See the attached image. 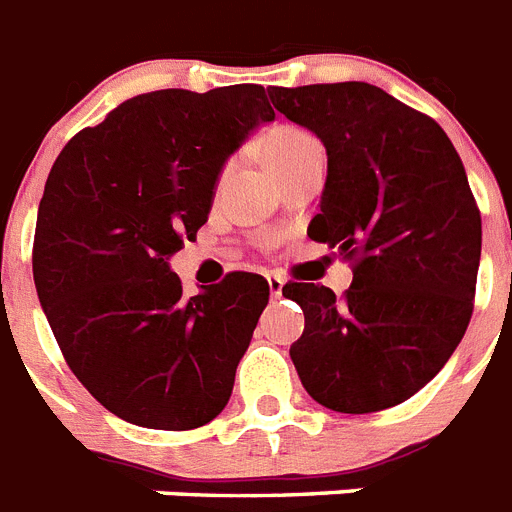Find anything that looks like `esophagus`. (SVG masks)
Returning <instances> with one entry per match:
<instances>
[{
    "instance_id": "obj_1",
    "label": "esophagus",
    "mask_w": 512,
    "mask_h": 512,
    "mask_svg": "<svg viewBox=\"0 0 512 512\" xmlns=\"http://www.w3.org/2000/svg\"><path fill=\"white\" fill-rule=\"evenodd\" d=\"M266 282H269V293H272V298H280L282 287H285V280H282L280 274H269Z\"/></svg>"
}]
</instances>
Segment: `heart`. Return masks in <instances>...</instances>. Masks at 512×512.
<instances>
[{"instance_id":"b5f03b06","label":"heart","mask_w":512,"mask_h":512,"mask_svg":"<svg viewBox=\"0 0 512 512\" xmlns=\"http://www.w3.org/2000/svg\"><path fill=\"white\" fill-rule=\"evenodd\" d=\"M322 149V143L316 138L314 133H308L303 128H295V125H280V128H274L272 133L264 138V156L266 164H269V170L274 175L280 177L282 172H287L290 167H295L298 162H303L306 156L319 154ZM235 167H238V159L230 156L222 162L217 172V180H214V190L222 193L227 188V183L235 175Z\"/></svg>"}]
</instances>
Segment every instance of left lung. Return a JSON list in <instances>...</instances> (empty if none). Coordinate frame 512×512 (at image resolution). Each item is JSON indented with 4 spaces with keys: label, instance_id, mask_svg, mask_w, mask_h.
<instances>
[{
    "label": "left lung",
    "instance_id": "left-lung-1",
    "mask_svg": "<svg viewBox=\"0 0 512 512\" xmlns=\"http://www.w3.org/2000/svg\"><path fill=\"white\" fill-rule=\"evenodd\" d=\"M266 91L322 138L327 183L308 238L353 266L340 298L314 282L282 287L306 316L290 358L324 408H392L437 377L474 314L481 214L463 162L429 114L369 83Z\"/></svg>",
    "mask_w": 512,
    "mask_h": 512
}]
</instances>
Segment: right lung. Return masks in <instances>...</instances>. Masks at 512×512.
I'll return each mask as SVG.
<instances>
[{"label":"right lung","instance_id":"obj_1","mask_svg":"<svg viewBox=\"0 0 512 512\" xmlns=\"http://www.w3.org/2000/svg\"><path fill=\"white\" fill-rule=\"evenodd\" d=\"M264 88L128 99L59 151L33 238V280L62 356L107 411L185 432L227 405L269 285L230 272L185 298L167 259L209 219L214 180L259 122Z\"/></svg>","mask_w":512,"mask_h":512}]
</instances>
